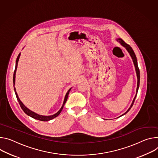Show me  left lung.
Returning <instances> with one entry per match:
<instances>
[{
	"label": "left lung",
	"mask_w": 158,
	"mask_h": 158,
	"mask_svg": "<svg viewBox=\"0 0 158 158\" xmlns=\"http://www.w3.org/2000/svg\"><path fill=\"white\" fill-rule=\"evenodd\" d=\"M117 41H118L120 42V43L122 46H124V47L126 48V49L128 51V52H129V54H130L131 56L132 57V60H133V62H134V66H135V71H136L137 77V90H136V95H135V97H134V100H133V101H132V104H131V106L130 108L127 110V111L125 114H124L123 115H121V116H122V115H124V114H126V113H127V112L130 110V109H131V107H132L133 104H134V101H135L136 95H137V92H138V89H139V83H140V72H139V69L138 64H137V60L135 55V53H134V52L132 48L130 46V45H129V44H127V43H126L122 39H120V38H119V39L117 40Z\"/></svg>",
	"instance_id": "8db88e82"
}]
</instances>
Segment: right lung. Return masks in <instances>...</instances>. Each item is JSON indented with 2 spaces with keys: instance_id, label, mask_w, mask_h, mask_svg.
Instances as JSON below:
<instances>
[{
  "instance_id": "1",
  "label": "right lung",
  "mask_w": 158,
  "mask_h": 158,
  "mask_svg": "<svg viewBox=\"0 0 158 158\" xmlns=\"http://www.w3.org/2000/svg\"><path fill=\"white\" fill-rule=\"evenodd\" d=\"M20 55H21V53H19V55H18V56H17V60H16V62H15V70H14V76H13V83H14V85L15 84V72H16L17 66V63H18V61H19ZM14 91H15V94L17 99V100H18L19 103V105H20V106H21V109H23V110L27 115H29V116H30V117H32V118H35V119H37V120H41V121H48V120H51V119H52V118H54L56 117L57 116H58V115L61 113V110H63V107H64V103H66V100H67L69 92L70 90H71V89H70L68 91V92L66 93V95H65V97H64V102H63V106L61 107V108L60 109V110L56 114H54V115H50V116H43V115H38V114H35L34 112L31 111V110H29L27 108H26V107L24 106L23 103L21 102V100H19V97H18V96H17V93H16V92H15V87H14Z\"/></svg>"
}]
</instances>
